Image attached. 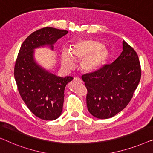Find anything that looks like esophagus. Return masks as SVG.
<instances>
[{"label":"esophagus","mask_w":153,"mask_h":153,"mask_svg":"<svg viewBox=\"0 0 153 153\" xmlns=\"http://www.w3.org/2000/svg\"><path fill=\"white\" fill-rule=\"evenodd\" d=\"M74 81L75 82H77V83L82 82V79L78 77H75L74 78Z\"/></svg>","instance_id":"obj_1"}]
</instances>
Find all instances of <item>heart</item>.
Returning <instances> with one entry per match:
<instances>
[{"instance_id": "obj_1", "label": "heart", "mask_w": 153, "mask_h": 153, "mask_svg": "<svg viewBox=\"0 0 153 153\" xmlns=\"http://www.w3.org/2000/svg\"><path fill=\"white\" fill-rule=\"evenodd\" d=\"M75 60L82 61L81 68L86 72L95 71L106 62L109 53L104 48L102 43L94 40H81L76 43L71 50V55L68 51L62 53V64L71 68Z\"/></svg>"}]
</instances>
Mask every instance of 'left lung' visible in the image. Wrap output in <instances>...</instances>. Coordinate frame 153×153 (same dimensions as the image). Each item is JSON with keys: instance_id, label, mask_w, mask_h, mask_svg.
Returning a JSON list of instances; mask_svg holds the SVG:
<instances>
[{"instance_id": "1", "label": "left lung", "mask_w": 153, "mask_h": 153, "mask_svg": "<svg viewBox=\"0 0 153 153\" xmlns=\"http://www.w3.org/2000/svg\"><path fill=\"white\" fill-rule=\"evenodd\" d=\"M123 49L111 64L82 76L87 89L88 110L98 119H109L122 111L141 79V64L136 51L125 41Z\"/></svg>"}]
</instances>
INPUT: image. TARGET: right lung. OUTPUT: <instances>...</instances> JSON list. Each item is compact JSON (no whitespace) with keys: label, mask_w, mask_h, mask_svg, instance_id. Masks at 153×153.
I'll return each mask as SVG.
<instances>
[{"label":"right lung","mask_w":153,"mask_h":153,"mask_svg":"<svg viewBox=\"0 0 153 153\" xmlns=\"http://www.w3.org/2000/svg\"><path fill=\"white\" fill-rule=\"evenodd\" d=\"M68 32L46 27L27 36L21 45L14 66V78L21 97L32 113L45 120H55L61 115L64 89L73 77H57L37 65L34 49L53 44Z\"/></svg>","instance_id":"obj_1"}]
</instances>
